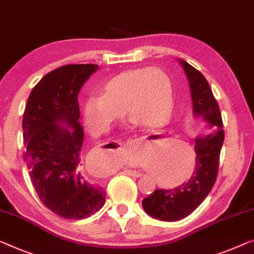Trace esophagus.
Masks as SVG:
<instances>
[{
	"label": "esophagus",
	"mask_w": 254,
	"mask_h": 254,
	"mask_svg": "<svg viewBox=\"0 0 254 254\" xmlns=\"http://www.w3.org/2000/svg\"><path fill=\"white\" fill-rule=\"evenodd\" d=\"M127 175H130V176H134V178H139V176H142V174L137 171H131V170H127L125 171Z\"/></svg>",
	"instance_id": "1"
}]
</instances>
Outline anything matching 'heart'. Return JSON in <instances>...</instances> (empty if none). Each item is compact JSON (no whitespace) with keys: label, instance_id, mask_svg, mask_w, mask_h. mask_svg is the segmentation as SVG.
Instances as JSON below:
<instances>
[{"label":"heart","instance_id":"obj_1","mask_svg":"<svg viewBox=\"0 0 254 254\" xmlns=\"http://www.w3.org/2000/svg\"><path fill=\"white\" fill-rule=\"evenodd\" d=\"M173 84L166 72L157 67L130 69L103 84L101 96L83 103V120L93 135L108 131L126 112L143 127H158L170 119L173 110ZM185 161L174 159L168 171L183 172Z\"/></svg>","mask_w":254,"mask_h":254}]
</instances>
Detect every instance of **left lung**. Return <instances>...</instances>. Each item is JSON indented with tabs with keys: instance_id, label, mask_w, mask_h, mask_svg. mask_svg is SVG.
Here are the masks:
<instances>
[{
	"instance_id": "1",
	"label": "left lung",
	"mask_w": 254,
	"mask_h": 254,
	"mask_svg": "<svg viewBox=\"0 0 254 254\" xmlns=\"http://www.w3.org/2000/svg\"><path fill=\"white\" fill-rule=\"evenodd\" d=\"M189 80L193 116L203 118L211 133L198 136L194 143L196 165L188 181L173 189H158L142 201L150 216L161 221H178L192 213L207 197L219 171V158L225 139L220 108L201 73L180 60Z\"/></svg>"
}]
</instances>
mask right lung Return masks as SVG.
Returning a JSON list of instances; mask_svg holds the SVG:
<instances>
[{"instance_id": "1", "label": "right lung", "mask_w": 254, "mask_h": 254, "mask_svg": "<svg viewBox=\"0 0 254 254\" xmlns=\"http://www.w3.org/2000/svg\"><path fill=\"white\" fill-rule=\"evenodd\" d=\"M97 68L69 64L49 72L33 88L23 117L32 185L43 205L64 219H86L105 203V190L87 181L80 160L84 135L78 95Z\"/></svg>"}]
</instances>
